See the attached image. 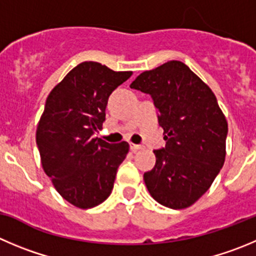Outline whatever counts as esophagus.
<instances>
[{"mask_svg":"<svg viewBox=\"0 0 256 256\" xmlns=\"http://www.w3.org/2000/svg\"><path fill=\"white\" fill-rule=\"evenodd\" d=\"M130 148L132 152H136V150H140V144H134V143H130Z\"/></svg>","mask_w":256,"mask_h":256,"instance_id":"esophagus-1","label":"esophagus"}]
</instances>
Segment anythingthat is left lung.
<instances>
[{
    "instance_id": "8db88e82",
    "label": "left lung",
    "mask_w": 256,
    "mask_h": 256,
    "mask_svg": "<svg viewBox=\"0 0 256 256\" xmlns=\"http://www.w3.org/2000/svg\"><path fill=\"white\" fill-rule=\"evenodd\" d=\"M150 94L166 147L143 174L150 196L166 208H186L202 196L222 168L228 122L212 90L184 62L172 60L143 72L130 84Z\"/></svg>"
}]
</instances>
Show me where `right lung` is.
<instances>
[{"label":"right lung","instance_id":"obj_1","mask_svg":"<svg viewBox=\"0 0 256 256\" xmlns=\"http://www.w3.org/2000/svg\"><path fill=\"white\" fill-rule=\"evenodd\" d=\"M132 72H114L96 62L70 70L46 99L36 130L45 174L68 202L90 208L112 194L116 170L130 150L126 142L93 138L106 120L108 98Z\"/></svg>","mask_w":256,"mask_h":256}]
</instances>
